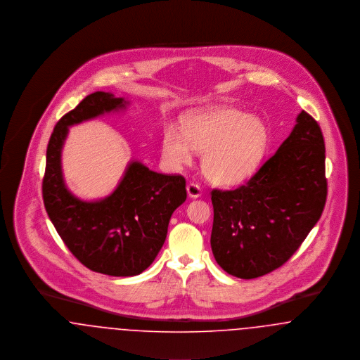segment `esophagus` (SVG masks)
<instances>
[{
    "instance_id": "1",
    "label": "esophagus",
    "mask_w": 360,
    "mask_h": 360,
    "mask_svg": "<svg viewBox=\"0 0 360 360\" xmlns=\"http://www.w3.org/2000/svg\"><path fill=\"white\" fill-rule=\"evenodd\" d=\"M186 190H188V197L191 198H198L202 194V188H200L197 184H188Z\"/></svg>"
}]
</instances>
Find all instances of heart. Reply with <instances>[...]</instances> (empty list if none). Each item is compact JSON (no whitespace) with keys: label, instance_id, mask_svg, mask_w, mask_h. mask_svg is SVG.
I'll return each instance as SVG.
<instances>
[{"label":"heart","instance_id":"1","mask_svg":"<svg viewBox=\"0 0 360 360\" xmlns=\"http://www.w3.org/2000/svg\"><path fill=\"white\" fill-rule=\"evenodd\" d=\"M269 146V129L254 115L231 106L193 112L181 121V132L167 127L162 150L172 166L188 165L193 151L202 154V172L220 186L238 185L257 170Z\"/></svg>","mask_w":360,"mask_h":360}]
</instances>
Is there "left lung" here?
I'll use <instances>...</instances> for the list:
<instances>
[{
	"mask_svg": "<svg viewBox=\"0 0 360 360\" xmlns=\"http://www.w3.org/2000/svg\"><path fill=\"white\" fill-rule=\"evenodd\" d=\"M257 174L235 190H212L210 245L228 274L252 279L286 263L321 217L326 144L305 110Z\"/></svg>",
	"mask_w": 360,
	"mask_h": 360,
	"instance_id": "8db88e82",
	"label": "left lung"
}]
</instances>
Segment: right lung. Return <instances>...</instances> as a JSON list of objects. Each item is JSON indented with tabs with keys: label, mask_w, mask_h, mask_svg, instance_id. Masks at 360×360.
Instances as JSON below:
<instances>
[{
	"label": "right lung",
	"mask_w": 360,
	"mask_h": 360,
	"mask_svg": "<svg viewBox=\"0 0 360 360\" xmlns=\"http://www.w3.org/2000/svg\"><path fill=\"white\" fill-rule=\"evenodd\" d=\"M112 93L89 94L53 128L43 178V200L56 232L71 254L91 271L110 276L143 273L159 254L174 210L186 200L182 175L153 172L132 160L112 194L84 201L70 191L62 172V148L70 127L127 108Z\"/></svg>",
	"instance_id": "obj_1"
}]
</instances>
